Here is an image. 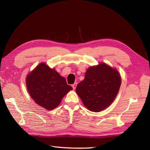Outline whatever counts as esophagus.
Instances as JSON below:
<instances>
[{"label": "esophagus", "instance_id": "34e87169", "mask_svg": "<svg viewBox=\"0 0 150 150\" xmlns=\"http://www.w3.org/2000/svg\"><path fill=\"white\" fill-rule=\"evenodd\" d=\"M77 84H78V83H74L72 85V88H73V89H76V86H77Z\"/></svg>", "mask_w": 150, "mask_h": 150}]
</instances>
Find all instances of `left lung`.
<instances>
[{
    "label": "left lung",
    "instance_id": "1",
    "mask_svg": "<svg viewBox=\"0 0 150 150\" xmlns=\"http://www.w3.org/2000/svg\"><path fill=\"white\" fill-rule=\"evenodd\" d=\"M121 82L117 70L102 62L88 68L84 79L77 86L76 91L85 107L91 111L99 112L115 100Z\"/></svg>",
    "mask_w": 150,
    "mask_h": 150
}]
</instances>
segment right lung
Returning a JSON list of instances; mask_svg holds the SVG:
<instances>
[{"mask_svg": "<svg viewBox=\"0 0 150 150\" xmlns=\"http://www.w3.org/2000/svg\"><path fill=\"white\" fill-rule=\"evenodd\" d=\"M26 86L35 103L47 110L57 107L65 95L72 89L67 84L64 77L44 62L40 63L28 74Z\"/></svg>", "mask_w": 150, "mask_h": 150, "instance_id": "obj_1", "label": "right lung"}]
</instances>
